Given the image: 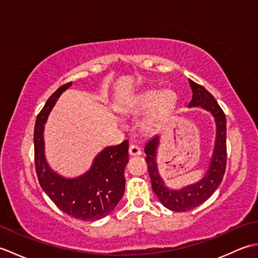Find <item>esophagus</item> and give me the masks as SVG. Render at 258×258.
<instances>
[{"instance_id": "34e87169", "label": "esophagus", "mask_w": 258, "mask_h": 258, "mask_svg": "<svg viewBox=\"0 0 258 258\" xmlns=\"http://www.w3.org/2000/svg\"><path fill=\"white\" fill-rule=\"evenodd\" d=\"M128 153L131 156H140L141 155V150L139 146L136 145H130V149H128Z\"/></svg>"}]
</instances>
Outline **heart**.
<instances>
[{
	"mask_svg": "<svg viewBox=\"0 0 258 258\" xmlns=\"http://www.w3.org/2000/svg\"><path fill=\"white\" fill-rule=\"evenodd\" d=\"M176 94L173 91L160 93L156 90H149L134 97L133 107L138 112L152 111L150 118L145 123V128L151 130L158 119L172 111L176 105Z\"/></svg>",
	"mask_w": 258,
	"mask_h": 258,
	"instance_id": "1",
	"label": "heart"
}]
</instances>
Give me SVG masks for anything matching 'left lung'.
I'll list each match as a JSON object with an SVG mask.
<instances>
[{"label": "left lung", "instance_id": "obj_1", "mask_svg": "<svg viewBox=\"0 0 258 258\" xmlns=\"http://www.w3.org/2000/svg\"><path fill=\"white\" fill-rule=\"evenodd\" d=\"M193 96L188 107H201L210 112L216 124V138L213 155L206 174L197 183L190 184L179 189L169 188L164 183L158 173L156 163L157 146L160 138L155 135L145 146V161L152 182V188L162 204L173 212H187L200 206L210 199L220 186L226 168V117L215 98L202 85L189 80Z\"/></svg>", "mask_w": 258, "mask_h": 258}]
</instances>
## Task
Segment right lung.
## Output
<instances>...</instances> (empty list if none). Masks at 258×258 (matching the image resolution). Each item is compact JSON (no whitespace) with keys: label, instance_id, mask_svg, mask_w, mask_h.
<instances>
[{"label":"right lung","instance_id":"obj_1","mask_svg":"<svg viewBox=\"0 0 258 258\" xmlns=\"http://www.w3.org/2000/svg\"><path fill=\"white\" fill-rule=\"evenodd\" d=\"M72 85H62L46 101L34 127V158L38 182L59 210L81 221H97L114 211L125 190L124 171L128 162V141L107 146L95 156L89 171L68 178L54 172L44 152V124L58 97Z\"/></svg>","mask_w":258,"mask_h":258}]
</instances>
